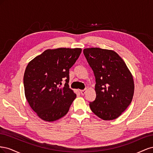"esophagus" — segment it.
<instances>
[{
    "label": "esophagus",
    "mask_w": 153,
    "mask_h": 153,
    "mask_svg": "<svg viewBox=\"0 0 153 153\" xmlns=\"http://www.w3.org/2000/svg\"><path fill=\"white\" fill-rule=\"evenodd\" d=\"M80 94H81L82 95H84V94L85 93L86 89H84V90H80Z\"/></svg>",
    "instance_id": "1"
}]
</instances>
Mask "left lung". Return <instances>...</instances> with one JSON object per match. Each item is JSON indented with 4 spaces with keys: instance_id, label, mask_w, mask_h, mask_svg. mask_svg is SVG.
I'll list each match as a JSON object with an SVG mask.
<instances>
[{
    "instance_id": "obj_1",
    "label": "left lung",
    "mask_w": 153,
    "mask_h": 153,
    "mask_svg": "<svg viewBox=\"0 0 153 153\" xmlns=\"http://www.w3.org/2000/svg\"><path fill=\"white\" fill-rule=\"evenodd\" d=\"M84 54L96 83V97L89 103L91 110L105 121L117 119L133 99L135 85L131 73L114 50L89 48L84 50Z\"/></svg>"
}]
</instances>
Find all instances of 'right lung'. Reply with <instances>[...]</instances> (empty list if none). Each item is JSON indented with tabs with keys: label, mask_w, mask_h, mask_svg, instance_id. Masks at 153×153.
<instances>
[{
	"label": "right lung",
	"mask_w": 153,
	"mask_h": 153,
	"mask_svg": "<svg viewBox=\"0 0 153 153\" xmlns=\"http://www.w3.org/2000/svg\"><path fill=\"white\" fill-rule=\"evenodd\" d=\"M82 52V48L48 49L27 66L24 76L25 98L38 116L53 122L69 111L76 94L69 88V71ZM63 79L66 83L60 88Z\"/></svg>",
	"instance_id": "obj_1"
}]
</instances>
